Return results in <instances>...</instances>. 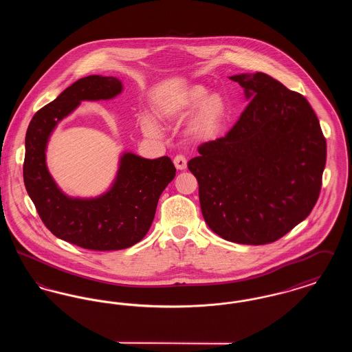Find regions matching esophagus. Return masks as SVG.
<instances>
[{"label":"esophagus","mask_w":352,"mask_h":352,"mask_svg":"<svg viewBox=\"0 0 352 352\" xmlns=\"http://www.w3.org/2000/svg\"><path fill=\"white\" fill-rule=\"evenodd\" d=\"M174 165H175V168H178V170H184V168H187V160L184 158V155H177L175 158H174Z\"/></svg>","instance_id":"34e87169"}]
</instances>
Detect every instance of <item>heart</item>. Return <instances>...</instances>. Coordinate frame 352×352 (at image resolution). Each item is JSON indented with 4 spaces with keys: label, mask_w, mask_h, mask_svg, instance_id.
<instances>
[{
    "label": "heart",
    "mask_w": 352,
    "mask_h": 352,
    "mask_svg": "<svg viewBox=\"0 0 352 352\" xmlns=\"http://www.w3.org/2000/svg\"><path fill=\"white\" fill-rule=\"evenodd\" d=\"M208 94V88L201 84L190 85L182 92L158 101L155 115L164 121H175L198 108L191 133L197 140L210 141L223 129L228 109L226 100L219 94ZM141 128L149 137L161 135L157 121L149 115L141 116Z\"/></svg>",
    "instance_id": "1"
}]
</instances>
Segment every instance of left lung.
Returning a JSON list of instances; mask_svg holds the SVG:
<instances>
[{
    "instance_id": "left-lung-1",
    "label": "left lung",
    "mask_w": 352,
    "mask_h": 352,
    "mask_svg": "<svg viewBox=\"0 0 352 352\" xmlns=\"http://www.w3.org/2000/svg\"><path fill=\"white\" fill-rule=\"evenodd\" d=\"M250 101L223 138L199 146L188 170L201 214L220 237L248 245L278 240L316 206L326 140L307 100L263 72L230 76Z\"/></svg>"
}]
</instances>
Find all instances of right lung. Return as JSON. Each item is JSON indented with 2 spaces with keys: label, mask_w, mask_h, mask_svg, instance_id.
Here are the masks:
<instances>
[{
  "label": "right lung",
  "mask_w": 352,
  "mask_h": 352,
  "mask_svg": "<svg viewBox=\"0 0 352 352\" xmlns=\"http://www.w3.org/2000/svg\"><path fill=\"white\" fill-rule=\"evenodd\" d=\"M122 89V82L115 76L82 78L39 109L26 132L23 181L28 194L51 234L84 250L118 251L141 241L162 191L175 177L166 155L148 160L122 151L115 179L100 195L71 197L52 178L46 151L59 122L82 101L112 100Z\"/></svg>",
  "instance_id": "add662e5"
}]
</instances>
